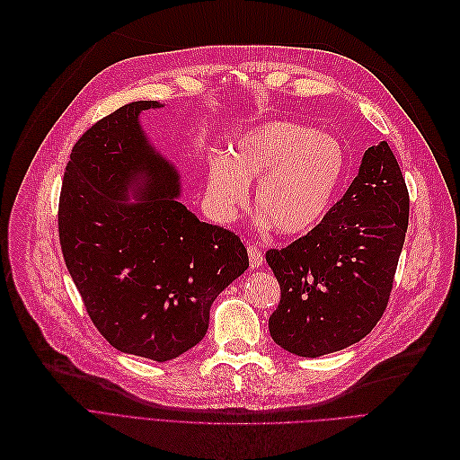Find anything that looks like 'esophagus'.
<instances>
[{
  "mask_svg": "<svg viewBox=\"0 0 460 460\" xmlns=\"http://www.w3.org/2000/svg\"><path fill=\"white\" fill-rule=\"evenodd\" d=\"M247 252H249V266L252 270H258L261 264H264V252H261V249H258L256 245H249Z\"/></svg>",
  "mask_w": 460,
  "mask_h": 460,
  "instance_id": "34e87169",
  "label": "esophagus"
}]
</instances>
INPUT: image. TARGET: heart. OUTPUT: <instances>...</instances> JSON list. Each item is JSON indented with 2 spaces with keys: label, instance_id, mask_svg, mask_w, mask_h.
<instances>
[{
  "label": "heart",
  "instance_id": "obj_1",
  "mask_svg": "<svg viewBox=\"0 0 460 460\" xmlns=\"http://www.w3.org/2000/svg\"><path fill=\"white\" fill-rule=\"evenodd\" d=\"M346 155L327 133L292 121H270L239 138L230 155L209 163L208 196L221 218H234L258 180L261 218L288 237L307 235L330 213L344 178Z\"/></svg>",
  "mask_w": 460,
  "mask_h": 460
}]
</instances>
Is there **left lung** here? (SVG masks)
<instances>
[{"mask_svg":"<svg viewBox=\"0 0 460 460\" xmlns=\"http://www.w3.org/2000/svg\"><path fill=\"white\" fill-rule=\"evenodd\" d=\"M410 199L387 142L363 153L358 176L323 223L266 260L280 284L273 341L320 358L367 337L382 318L408 228Z\"/></svg>","mask_w":460,"mask_h":460,"instance_id":"left-lung-1","label":"left lung"}]
</instances>
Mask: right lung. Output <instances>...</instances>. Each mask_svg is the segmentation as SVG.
<instances>
[{"label": "right lung", "instance_id": "obj_1", "mask_svg": "<svg viewBox=\"0 0 460 460\" xmlns=\"http://www.w3.org/2000/svg\"><path fill=\"white\" fill-rule=\"evenodd\" d=\"M161 106L128 102L85 130L58 215L65 264L101 335L159 363L204 339L213 301L249 268L234 232L178 200L180 172L140 125L144 111Z\"/></svg>", "mask_w": 460, "mask_h": 460}]
</instances>
